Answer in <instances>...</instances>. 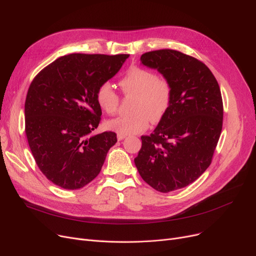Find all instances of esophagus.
<instances>
[{
  "mask_svg": "<svg viewBox=\"0 0 256 256\" xmlns=\"http://www.w3.org/2000/svg\"><path fill=\"white\" fill-rule=\"evenodd\" d=\"M126 138V135H121V134H118V135H117V140L118 141H121V140H124Z\"/></svg>",
  "mask_w": 256,
  "mask_h": 256,
  "instance_id": "1",
  "label": "esophagus"
}]
</instances>
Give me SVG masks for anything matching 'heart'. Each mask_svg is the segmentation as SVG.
<instances>
[{
    "label": "heart",
    "instance_id": "obj_1",
    "mask_svg": "<svg viewBox=\"0 0 256 256\" xmlns=\"http://www.w3.org/2000/svg\"><path fill=\"white\" fill-rule=\"evenodd\" d=\"M119 86L126 96H134L132 114L108 120V130L121 135H134L148 128L150 120L158 124L168 113L173 98V86L166 76L156 74L144 67L132 66L120 78ZM96 100L104 113L112 115L117 112L119 96L110 83L104 82L98 86Z\"/></svg>",
    "mask_w": 256,
    "mask_h": 256
}]
</instances>
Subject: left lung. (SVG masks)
I'll return each instance as SVG.
<instances>
[{"label":"left lung","instance_id":"1","mask_svg":"<svg viewBox=\"0 0 256 256\" xmlns=\"http://www.w3.org/2000/svg\"><path fill=\"white\" fill-rule=\"evenodd\" d=\"M141 62L171 80L173 98L154 132L141 137L135 165L144 182L168 193L192 184L210 165L223 124L221 91L208 67L182 52H147Z\"/></svg>","mask_w":256,"mask_h":256}]
</instances>
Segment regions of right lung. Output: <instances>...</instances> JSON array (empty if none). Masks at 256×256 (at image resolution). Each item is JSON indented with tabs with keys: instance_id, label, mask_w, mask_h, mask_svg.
<instances>
[{
	"instance_id": "right-lung-1",
	"label": "right lung",
	"mask_w": 256,
	"mask_h": 256,
	"mask_svg": "<svg viewBox=\"0 0 256 256\" xmlns=\"http://www.w3.org/2000/svg\"><path fill=\"white\" fill-rule=\"evenodd\" d=\"M128 57L70 54L32 80L24 102V132L38 168L52 184L78 190L98 176L117 137L113 132L91 136L102 116L96 93Z\"/></svg>"
}]
</instances>
